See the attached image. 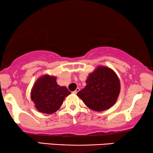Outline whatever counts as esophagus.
I'll list each match as a JSON object with an SVG mask.
<instances>
[{
	"instance_id": "esophagus-1",
	"label": "esophagus",
	"mask_w": 153,
	"mask_h": 153,
	"mask_svg": "<svg viewBox=\"0 0 153 153\" xmlns=\"http://www.w3.org/2000/svg\"><path fill=\"white\" fill-rule=\"evenodd\" d=\"M79 91V88H76V90H75V91H74V92H73V93H74V94H76L77 93H78Z\"/></svg>"
}]
</instances>
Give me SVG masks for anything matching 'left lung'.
<instances>
[{
	"mask_svg": "<svg viewBox=\"0 0 153 153\" xmlns=\"http://www.w3.org/2000/svg\"><path fill=\"white\" fill-rule=\"evenodd\" d=\"M86 85L77 93L88 107L102 111L116 103L120 91L118 76L111 69L100 66L89 74Z\"/></svg>",
	"mask_w": 153,
	"mask_h": 153,
	"instance_id": "8db88e82",
	"label": "left lung"
}]
</instances>
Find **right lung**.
I'll return each mask as SVG.
<instances>
[{"label":"right lung","mask_w":153,"mask_h":153,"mask_svg":"<svg viewBox=\"0 0 153 153\" xmlns=\"http://www.w3.org/2000/svg\"><path fill=\"white\" fill-rule=\"evenodd\" d=\"M71 93L56 83V77L44 75L37 79L31 91V100L39 112L51 114L59 109L65 98Z\"/></svg>","instance_id":"right-lung-1"}]
</instances>
